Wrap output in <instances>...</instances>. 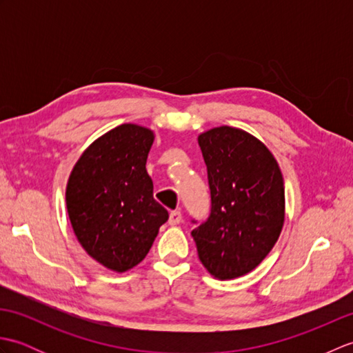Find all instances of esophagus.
I'll list each match as a JSON object with an SVG mask.
<instances>
[{"label": "esophagus", "instance_id": "esophagus-1", "mask_svg": "<svg viewBox=\"0 0 353 353\" xmlns=\"http://www.w3.org/2000/svg\"><path fill=\"white\" fill-rule=\"evenodd\" d=\"M181 221H182V212L181 211L170 212V219H168L170 226H176V224H179Z\"/></svg>", "mask_w": 353, "mask_h": 353}]
</instances>
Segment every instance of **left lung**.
I'll return each instance as SVG.
<instances>
[{
	"mask_svg": "<svg viewBox=\"0 0 353 353\" xmlns=\"http://www.w3.org/2000/svg\"><path fill=\"white\" fill-rule=\"evenodd\" d=\"M199 145L211 214L191 235L208 272L221 281L235 279L256 268L281 235L283 177L272 152L241 129L214 127L199 134Z\"/></svg>",
	"mask_w": 353,
	"mask_h": 353,
	"instance_id": "1",
	"label": "left lung"
}]
</instances>
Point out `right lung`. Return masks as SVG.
<instances>
[{
    "label": "right lung",
    "mask_w": 353,
    "mask_h": 353,
    "mask_svg": "<svg viewBox=\"0 0 353 353\" xmlns=\"http://www.w3.org/2000/svg\"><path fill=\"white\" fill-rule=\"evenodd\" d=\"M154 133L121 124L89 145L66 185V209L89 256L124 273L152 249L168 212L153 199L145 163Z\"/></svg>",
    "instance_id": "right-lung-1"
}]
</instances>
